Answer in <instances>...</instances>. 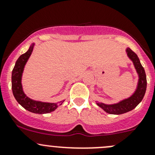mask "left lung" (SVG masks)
<instances>
[{
    "label": "left lung",
    "mask_w": 155,
    "mask_h": 155,
    "mask_svg": "<svg viewBox=\"0 0 155 155\" xmlns=\"http://www.w3.org/2000/svg\"><path fill=\"white\" fill-rule=\"evenodd\" d=\"M125 51L128 58L132 61L133 64H134L137 76H138V82H137V87L134 93L130 97L124 98L118 102L108 104L97 101L96 104L98 107H101L106 112L112 114V115H121V114L126 113V112L133 110L143 101L145 94V91H146V75H145L144 68H143L141 63H140L138 56L130 48H127Z\"/></svg>",
    "instance_id": "1"
}]
</instances>
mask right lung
Masks as SVG:
<instances>
[{"mask_svg":"<svg viewBox=\"0 0 155 155\" xmlns=\"http://www.w3.org/2000/svg\"><path fill=\"white\" fill-rule=\"evenodd\" d=\"M35 43H33L30 46L27 51L21 54L15 62V67L12 72V90L14 97L17 102L23 108L29 112L36 114H46L55 110L59 106L62 105L65 101V99L58 103L43 102V101H35L25 93L22 86V75L25 67L28 61L30 56L32 54Z\"/></svg>","mask_w":155,"mask_h":155,"instance_id":"right-lung-1","label":"right lung"}]
</instances>
